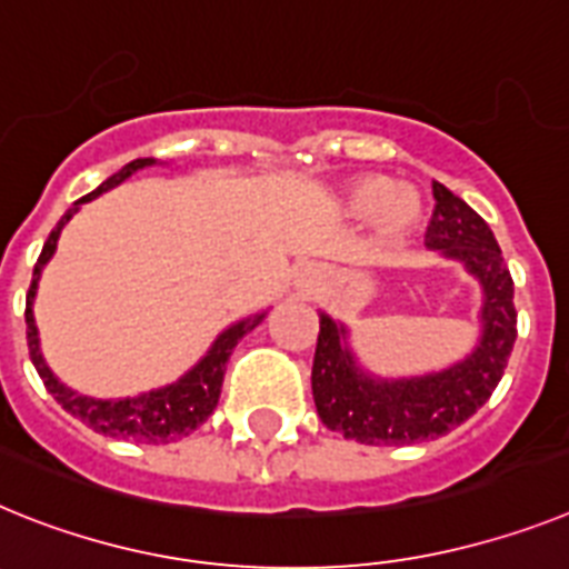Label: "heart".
I'll return each instance as SVG.
<instances>
[{"instance_id": "b5f03b06", "label": "heart", "mask_w": 569, "mask_h": 569, "mask_svg": "<svg viewBox=\"0 0 569 569\" xmlns=\"http://www.w3.org/2000/svg\"><path fill=\"white\" fill-rule=\"evenodd\" d=\"M345 210L357 218L377 216V230L388 241L406 238L423 221L426 203L411 187H395L386 174H359L345 187Z\"/></svg>"}]
</instances>
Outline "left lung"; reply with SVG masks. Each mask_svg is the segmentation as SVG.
Instances as JSON below:
<instances>
[{"mask_svg": "<svg viewBox=\"0 0 569 569\" xmlns=\"http://www.w3.org/2000/svg\"><path fill=\"white\" fill-rule=\"evenodd\" d=\"M435 201L426 244L446 259L463 261L466 270L480 279L483 337L472 357L449 371L386 382L353 366L345 348V328L322 313L310 373L313 402L328 429L357 443L409 446L443 437L492 397L516 345V290L492 230L469 203L437 181Z\"/></svg>", "mask_w": 569, "mask_h": 569, "instance_id": "obj_1", "label": "left lung"}]
</instances>
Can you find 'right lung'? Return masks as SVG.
<instances>
[{
    "instance_id": "add662e5",
    "label": "right lung",
    "mask_w": 569,
    "mask_h": 569,
    "mask_svg": "<svg viewBox=\"0 0 569 569\" xmlns=\"http://www.w3.org/2000/svg\"><path fill=\"white\" fill-rule=\"evenodd\" d=\"M152 163H154L152 158H138L132 160V163H126L120 172L111 174L109 181L100 183L94 192H89V196H82L80 201H74V207L60 218V224L53 227L46 247H42L40 259H37V264H33L31 290H28V299H26V325H28V351H31L33 368H37V373H40L42 382H46L48 395L60 402L68 415L82 420L89 429L100 431V435L120 437V440H138V443H172V440H181V437L192 435V431H196L198 426L212 415V409L218 406V397H221V382H224L227 359H230L232 348L238 345V339L244 337V333H250L252 328L264 319V313L227 328V331L212 342L207 357H203L201 362L187 373V377H181V380L174 382V386L158 388V391L132 397V400H91V397L74 395L71 388L62 386V382L48 371V366L42 362L40 339H37V325H33V310H31L33 296H37V284H40L42 267H46V261L51 259L53 250H57L60 230L71 221V216L80 210V203L91 201V198H97L100 192H106V189L118 187V183H123L129 174L138 172V169L143 167H152Z\"/></svg>"
}]
</instances>
